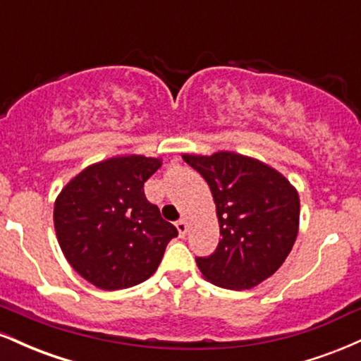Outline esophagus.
Here are the masks:
<instances>
[{
    "label": "esophagus",
    "instance_id": "34e87169",
    "mask_svg": "<svg viewBox=\"0 0 361 361\" xmlns=\"http://www.w3.org/2000/svg\"><path fill=\"white\" fill-rule=\"evenodd\" d=\"M176 229H178V234H180V238H185L186 231H188V222H186L185 219H181V221L176 222Z\"/></svg>",
    "mask_w": 361,
    "mask_h": 361
}]
</instances>
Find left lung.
<instances>
[{
  "instance_id": "left-lung-1",
  "label": "left lung",
  "mask_w": 361,
  "mask_h": 361,
  "mask_svg": "<svg viewBox=\"0 0 361 361\" xmlns=\"http://www.w3.org/2000/svg\"><path fill=\"white\" fill-rule=\"evenodd\" d=\"M212 192L222 239L202 276L217 287L247 290L275 273L299 234L300 198L290 181L256 157L233 151L181 154Z\"/></svg>"
}]
</instances>
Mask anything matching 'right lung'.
Instances as JSON below:
<instances>
[{
	"label": "right lung",
	"instance_id": "right-lung-1",
	"mask_svg": "<svg viewBox=\"0 0 361 361\" xmlns=\"http://www.w3.org/2000/svg\"><path fill=\"white\" fill-rule=\"evenodd\" d=\"M161 157L118 154L90 164L54 202V227L68 263L102 290H122L154 275L178 231L147 202L144 183Z\"/></svg>",
	"mask_w": 361,
	"mask_h": 361
}]
</instances>
